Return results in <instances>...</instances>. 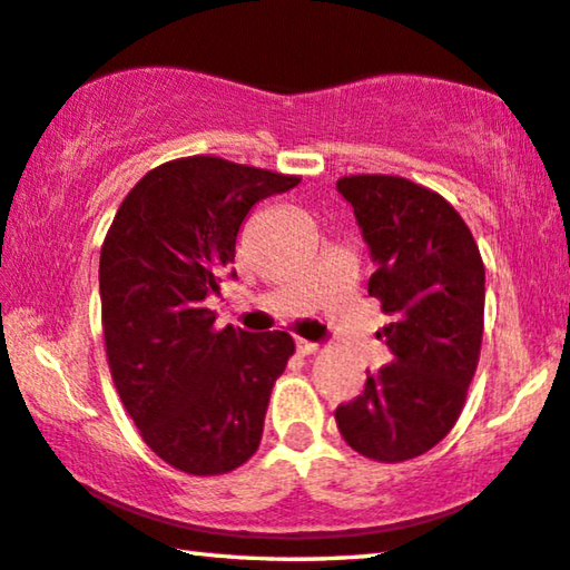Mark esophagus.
<instances>
[{
	"instance_id": "1",
	"label": "esophagus",
	"mask_w": 570,
	"mask_h": 570,
	"mask_svg": "<svg viewBox=\"0 0 570 570\" xmlns=\"http://www.w3.org/2000/svg\"><path fill=\"white\" fill-rule=\"evenodd\" d=\"M295 348H297V354L311 356L318 352V344H313V341H305V338H295Z\"/></svg>"
}]
</instances>
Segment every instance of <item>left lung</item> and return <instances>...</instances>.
Masks as SVG:
<instances>
[{
    "mask_svg": "<svg viewBox=\"0 0 570 570\" xmlns=\"http://www.w3.org/2000/svg\"><path fill=\"white\" fill-rule=\"evenodd\" d=\"M336 188L376 262L370 295L390 318L376 338L392 352V364L366 372L362 395L336 407V425L362 456L407 461L441 443L466 402L484 336V262L431 188L400 175H346Z\"/></svg>",
    "mask_w": 570,
    "mask_h": 570,
    "instance_id": "left-lung-1",
    "label": "left lung"
}]
</instances>
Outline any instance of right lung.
I'll return each mask as SVG.
<instances>
[{"mask_svg": "<svg viewBox=\"0 0 570 570\" xmlns=\"http://www.w3.org/2000/svg\"><path fill=\"white\" fill-rule=\"evenodd\" d=\"M301 178L214 155L157 165L121 200L99 262L114 387L142 441L173 469L218 476L259 449L285 331L214 328L206 301L236 277V234L257 200Z\"/></svg>", "mask_w": 570, "mask_h": 570, "instance_id": "1", "label": "right lung"}]
</instances>
